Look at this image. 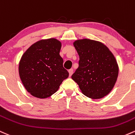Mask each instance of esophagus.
I'll return each instance as SVG.
<instances>
[{
  "instance_id": "esophagus-1",
  "label": "esophagus",
  "mask_w": 135,
  "mask_h": 135,
  "mask_svg": "<svg viewBox=\"0 0 135 135\" xmlns=\"http://www.w3.org/2000/svg\"><path fill=\"white\" fill-rule=\"evenodd\" d=\"M69 76H71V75H72V74H73V69H71L70 70H69Z\"/></svg>"
}]
</instances>
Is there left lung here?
Returning a JSON list of instances; mask_svg holds the SVG:
<instances>
[{"label": "left lung", "mask_w": 135, "mask_h": 135, "mask_svg": "<svg viewBox=\"0 0 135 135\" xmlns=\"http://www.w3.org/2000/svg\"><path fill=\"white\" fill-rule=\"evenodd\" d=\"M74 46L79 56V67L72 79L84 95L103 98L113 89L118 74L115 56L103 43L89 39L78 40Z\"/></svg>", "instance_id": "8db88e82"}]
</instances>
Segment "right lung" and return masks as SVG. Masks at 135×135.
<instances>
[{
  "mask_svg": "<svg viewBox=\"0 0 135 135\" xmlns=\"http://www.w3.org/2000/svg\"><path fill=\"white\" fill-rule=\"evenodd\" d=\"M61 47V43L55 38L41 40L32 44L22 55L19 75L25 88L34 97H50L69 77L60 55Z\"/></svg>",
  "mask_w": 135,
  "mask_h": 135,
  "instance_id": "obj_1",
  "label": "right lung"
}]
</instances>
